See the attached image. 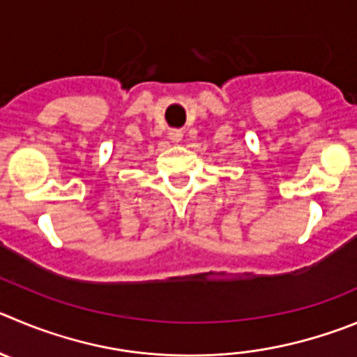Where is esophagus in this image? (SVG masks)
<instances>
[{
  "instance_id": "34e87169",
  "label": "esophagus",
  "mask_w": 357,
  "mask_h": 357,
  "mask_svg": "<svg viewBox=\"0 0 357 357\" xmlns=\"http://www.w3.org/2000/svg\"><path fill=\"white\" fill-rule=\"evenodd\" d=\"M169 137L176 142L181 141V132H179V130H171V132H169Z\"/></svg>"
}]
</instances>
